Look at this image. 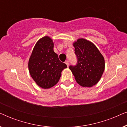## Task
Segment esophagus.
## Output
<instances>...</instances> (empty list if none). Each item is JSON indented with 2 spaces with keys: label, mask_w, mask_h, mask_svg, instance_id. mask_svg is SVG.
<instances>
[{
  "label": "esophagus",
  "mask_w": 127,
  "mask_h": 127,
  "mask_svg": "<svg viewBox=\"0 0 127 127\" xmlns=\"http://www.w3.org/2000/svg\"><path fill=\"white\" fill-rule=\"evenodd\" d=\"M65 64H66V65L67 66H69V61H66Z\"/></svg>",
  "instance_id": "obj_1"
}]
</instances>
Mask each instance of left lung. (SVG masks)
I'll use <instances>...</instances> for the list:
<instances>
[{
	"label": "left lung",
	"instance_id": "obj_1",
	"mask_svg": "<svg viewBox=\"0 0 127 127\" xmlns=\"http://www.w3.org/2000/svg\"><path fill=\"white\" fill-rule=\"evenodd\" d=\"M73 46L77 64L69 69L78 84L91 87L99 81L105 70L103 55L93 43L84 39H78Z\"/></svg>",
	"mask_w": 127,
	"mask_h": 127
}]
</instances>
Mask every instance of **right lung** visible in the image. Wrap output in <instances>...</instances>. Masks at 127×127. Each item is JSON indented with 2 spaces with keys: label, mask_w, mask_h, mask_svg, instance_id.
Segmentation results:
<instances>
[{
  "label": "right lung",
  "mask_w": 127,
  "mask_h": 127,
  "mask_svg": "<svg viewBox=\"0 0 127 127\" xmlns=\"http://www.w3.org/2000/svg\"><path fill=\"white\" fill-rule=\"evenodd\" d=\"M51 38L45 36L36 43L29 60V71L38 86L47 89L59 81L62 70L67 65L61 62L54 51Z\"/></svg>",
  "instance_id": "right-lung-1"
}]
</instances>
